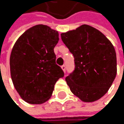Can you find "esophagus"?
<instances>
[{"mask_svg": "<svg viewBox=\"0 0 124 124\" xmlns=\"http://www.w3.org/2000/svg\"><path fill=\"white\" fill-rule=\"evenodd\" d=\"M62 69L63 70V71H64V72H65V69H66V67H65V65H62Z\"/></svg>", "mask_w": 124, "mask_h": 124, "instance_id": "1", "label": "esophagus"}]
</instances>
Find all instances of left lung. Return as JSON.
Masks as SVG:
<instances>
[{
	"label": "left lung",
	"instance_id": "obj_1",
	"mask_svg": "<svg viewBox=\"0 0 124 124\" xmlns=\"http://www.w3.org/2000/svg\"><path fill=\"white\" fill-rule=\"evenodd\" d=\"M61 38L74 57V70L65 78L71 92L84 102L97 101L116 77L113 45L101 32L86 24L62 33Z\"/></svg>",
	"mask_w": 124,
	"mask_h": 124
}]
</instances>
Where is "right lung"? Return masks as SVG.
I'll list each match as a JSON object with an SVG mask.
<instances>
[{"instance_id":"obj_1","label":"right lung","mask_w":124,"mask_h":124,"mask_svg":"<svg viewBox=\"0 0 124 124\" xmlns=\"http://www.w3.org/2000/svg\"><path fill=\"white\" fill-rule=\"evenodd\" d=\"M59 33L39 24L25 31L17 40L10 56L12 83L21 97L31 104L43 103L50 97L64 71L56 64L54 47Z\"/></svg>"}]
</instances>
